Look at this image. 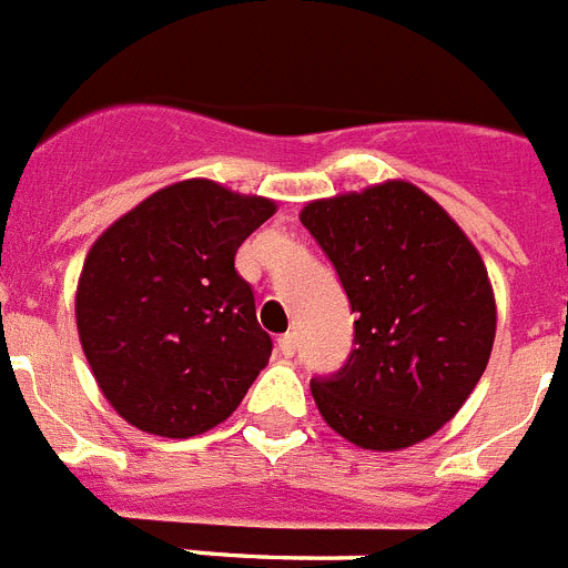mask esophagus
<instances>
[{"label": "esophagus", "mask_w": 568, "mask_h": 568, "mask_svg": "<svg viewBox=\"0 0 568 568\" xmlns=\"http://www.w3.org/2000/svg\"><path fill=\"white\" fill-rule=\"evenodd\" d=\"M277 352L283 354V357H294V352H297V337L294 334H283V337H277Z\"/></svg>", "instance_id": "1"}]
</instances>
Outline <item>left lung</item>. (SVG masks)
<instances>
[{
	"instance_id": "obj_1",
	"label": "left lung",
	"mask_w": 568,
	"mask_h": 568,
	"mask_svg": "<svg viewBox=\"0 0 568 568\" xmlns=\"http://www.w3.org/2000/svg\"><path fill=\"white\" fill-rule=\"evenodd\" d=\"M300 223L357 312L348 363L312 379L323 420L372 452L423 443L460 412L489 366L497 305L480 251L406 180L308 202Z\"/></svg>"
}]
</instances>
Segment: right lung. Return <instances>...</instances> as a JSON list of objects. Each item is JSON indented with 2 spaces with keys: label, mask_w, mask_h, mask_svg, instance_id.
Masks as SVG:
<instances>
[{
  "label": "right lung",
  "mask_w": 568,
  "mask_h": 568,
  "mask_svg": "<svg viewBox=\"0 0 568 568\" xmlns=\"http://www.w3.org/2000/svg\"><path fill=\"white\" fill-rule=\"evenodd\" d=\"M277 211L268 196L182 180L108 225L77 285V332L113 412L185 440L229 420L271 337L234 268L245 236Z\"/></svg>",
  "instance_id": "1"
}]
</instances>
